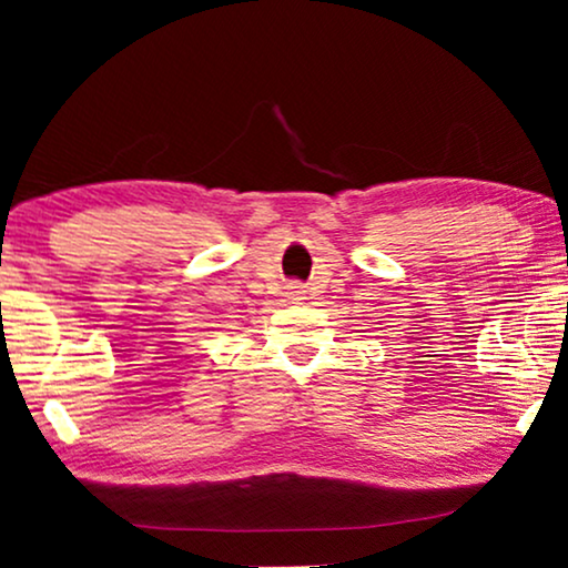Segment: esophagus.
<instances>
[{"mask_svg":"<svg viewBox=\"0 0 568 568\" xmlns=\"http://www.w3.org/2000/svg\"><path fill=\"white\" fill-rule=\"evenodd\" d=\"M300 294H302V292H294V294H292V297H297V300H300Z\"/></svg>","mask_w":568,"mask_h":568,"instance_id":"obj_1","label":"esophagus"}]
</instances>
